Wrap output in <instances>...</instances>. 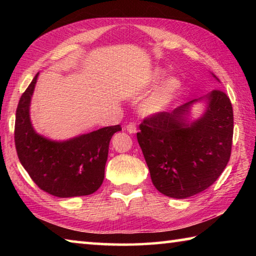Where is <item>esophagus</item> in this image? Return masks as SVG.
I'll return each instance as SVG.
<instances>
[{
	"instance_id": "obj_1",
	"label": "esophagus",
	"mask_w": 256,
	"mask_h": 256,
	"mask_svg": "<svg viewBox=\"0 0 256 256\" xmlns=\"http://www.w3.org/2000/svg\"><path fill=\"white\" fill-rule=\"evenodd\" d=\"M125 130H126L128 133L134 134V133L136 132V125L134 124V123H130V124L126 125V128H125Z\"/></svg>"
}]
</instances>
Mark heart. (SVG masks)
<instances>
[{"mask_svg":"<svg viewBox=\"0 0 256 256\" xmlns=\"http://www.w3.org/2000/svg\"><path fill=\"white\" fill-rule=\"evenodd\" d=\"M166 74L164 68H154L150 72L148 78V84L152 86L158 84ZM182 88H183V82L177 76H170L160 82L158 86H156L144 102H141L140 112L144 116L150 118L156 116L166 112L170 108L172 102L176 100Z\"/></svg>","mask_w":256,"mask_h":256,"instance_id":"obj_1","label":"heart"}]
</instances>
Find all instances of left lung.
Instances as JSON below:
<instances>
[{
	"label": "left lung",
	"instance_id": "8db88e82",
	"mask_svg": "<svg viewBox=\"0 0 256 256\" xmlns=\"http://www.w3.org/2000/svg\"><path fill=\"white\" fill-rule=\"evenodd\" d=\"M198 102L206 104L205 110L190 120V110ZM232 133L230 99L222 90H212L174 110L146 118L136 136L154 188L164 196L186 198L222 175L230 158Z\"/></svg>",
	"mask_w": 256,
	"mask_h": 256
}]
</instances>
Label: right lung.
<instances>
[{
	"label": "right lung",
	"instance_id": "obj_1",
	"mask_svg": "<svg viewBox=\"0 0 256 256\" xmlns=\"http://www.w3.org/2000/svg\"><path fill=\"white\" fill-rule=\"evenodd\" d=\"M37 73L21 96L16 112L14 142L21 164L40 190L58 198L89 196L105 176L110 142L120 125L58 141L37 133L30 120V102Z\"/></svg>",
	"mask_w": 256,
	"mask_h": 256
}]
</instances>
